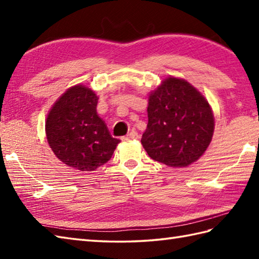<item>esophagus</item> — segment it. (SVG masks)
<instances>
[{"mask_svg": "<svg viewBox=\"0 0 259 259\" xmlns=\"http://www.w3.org/2000/svg\"><path fill=\"white\" fill-rule=\"evenodd\" d=\"M138 138H139V134L137 133L136 130H133V131H130V133L125 137H123L122 140H133V139H138Z\"/></svg>", "mask_w": 259, "mask_h": 259, "instance_id": "obj_1", "label": "esophagus"}]
</instances>
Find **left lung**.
<instances>
[{
    "instance_id": "left-lung-1",
    "label": "left lung",
    "mask_w": 259,
    "mask_h": 259,
    "mask_svg": "<svg viewBox=\"0 0 259 259\" xmlns=\"http://www.w3.org/2000/svg\"><path fill=\"white\" fill-rule=\"evenodd\" d=\"M213 123L210 106L200 92L187 81L170 76L149 97L141 144L153 160L187 167L206 151Z\"/></svg>"
}]
</instances>
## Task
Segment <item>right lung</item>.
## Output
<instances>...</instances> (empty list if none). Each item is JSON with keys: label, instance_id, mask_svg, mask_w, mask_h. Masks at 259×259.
Masks as SVG:
<instances>
[{"label": "right lung", "instance_id": "right-lung-1", "mask_svg": "<svg viewBox=\"0 0 259 259\" xmlns=\"http://www.w3.org/2000/svg\"><path fill=\"white\" fill-rule=\"evenodd\" d=\"M98 97L74 85L52 107L46 122L49 145L60 160L80 171H92L111 159L120 142L97 113Z\"/></svg>", "mask_w": 259, "mask_h": 259}]
</instances>
